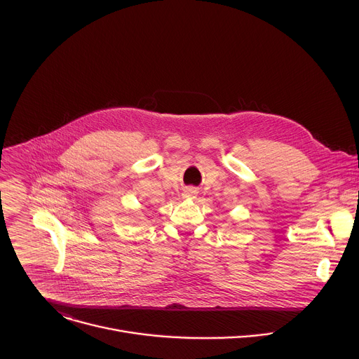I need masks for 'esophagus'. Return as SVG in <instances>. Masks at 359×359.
I'll use <instances>...</instances> for the list:
<instances>
[{
  "instance_id": "obj_1",
  "label": "esophagus",
  "mask_w": 359,
  "mask_h": 359,
  "mask_svg": "<svg viewBox=\"0 0 359 359\" xmlns=\"http://www.w3.org/2000/svg\"><path fill=\"white\" fill-rule=\"evenodd\" d=\"M196 194H197V190L194 187H187L183 191V197H186V198H193V197H196Z\"/></svg>"
}]
</instances>
